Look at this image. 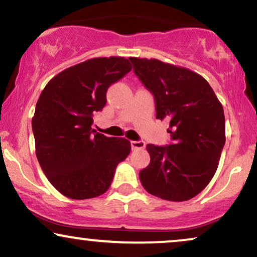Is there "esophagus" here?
Wrapping results in <instances>:
<instances>
[{
	"instance_id": "1",
	"label": "esophagus",
	"mask_w": 257,
	"mask_h": 257,
	"mask_svg": "<svg viewBox=\"0 0 257 257\" xmlns=\"http://www.w3.org/2000/svg\"><path fill=\"white\" fill-rule=\"evenodd\" d=\"M131 147L134 150H142V149L145 148V143L142 141H132Z\"/></svg>"
}]
</instances>
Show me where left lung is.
<instances>
[{"label": "left lung", "instance_id": "8db88e82", "mask_svg": "<svg viewBox=\"0 0 257 257\" xmlns=\"http://www.w3.org/2000/svg\"><path fill=\"white\" fill-rule=\"evenodd\" d=\"M135 74L155 96L156 118L169 120L172 144H148L150 163L141 170L145 191L170 201L198 195L217 172L225 144L220 101L202 76L158 59L130 57Z\"/></svg>", "mask_w": 257, "mask_h": 257}]
</instances>
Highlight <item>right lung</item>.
I'll return each instance as SVG.
<instances>
[{
	"label": "right lung",
	"mask_w": 257,
	"mask_h": 257,
	"mask_svg": "<svg viewBox=\"0 0 257 257\" xmlns=\"http://www.w3.org/2000/svg\"><path fill=\"white\" fill-rule=\"evenodd\" d=\"M123 57L91 58L65 69L45 85L32 118L36 155L51 185L76 200L108 191L115 168L128 156L131 143L91 128L106 93L131 71Z\"/></svg>",
	"instance_id": "1"
}]
</instances>
